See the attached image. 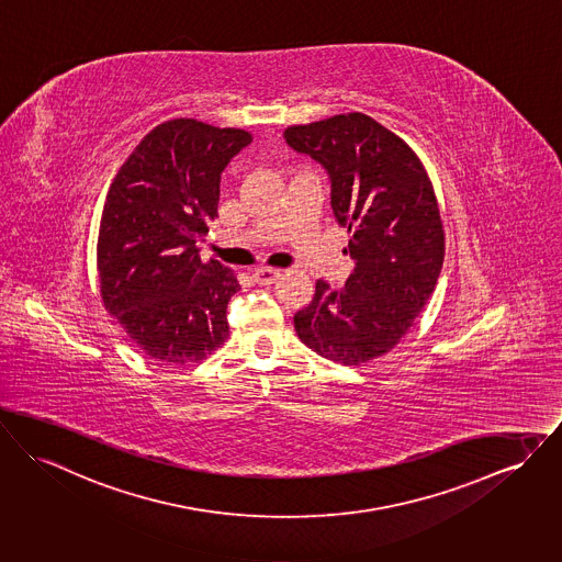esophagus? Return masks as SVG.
Instances as JSON below:
<instances>
[{"instance_id": "esophagus-1", "label": "esophagus", "mask_w": 562, "mask_h": 562, "mask_svg": "<svg viewBox=\"0 0 562 562\" xmlns=\"http://www.w3.org/2000/svg\"><path fill=\"white\" fill-rule=\"evenodd\" d=\"M252 278L257 284H273L280 278V271L271 269V267H259V269H255Z\"/></svg>"}]
</instances>
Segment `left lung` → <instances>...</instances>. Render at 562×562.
I'll return each mask as SVG.
<instances>
[{"label":"left lung","mask_w":562,"mask_h":562,"mask_svg":"<svg viewBox=\"0 0 562 562\" xmlns=\"http://www.w3.org/2000/svg\"><path fill=\"white\" fill-rule=\"evenodd\" d=\"M327 169L335 221L350 233L355 271L341 289L316 282L295 314L299 339L344 364L393 350L427 305L441 265L443 225L427 169L393 132L361 112L284 132Z\"/></svg>","instance_id":"1"}]
</instances>
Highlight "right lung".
Listing matches in <instances>:
<instances>
[{"mask_svg":"<svg viewBox=\"0 0 562 562\" xmlns=\"http://www.w3.org/2000/svg\"><path fill=\"white\" fill-rule=\"evenodd\" d=\"M252 142L195 119L157 125L116 171L101 212L98 271L105 310L161 364L199 363L229 337L232 269L201 261L218 216L221 173Z\"/></svg>","mask_w":562,"mask_h":562,"instance_id":"1","label":"right lung"}]
</instances>
